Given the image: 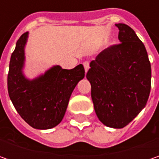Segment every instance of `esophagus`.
<instances>
[{"instance_id":"1","label":"esophagus","mask_w":159,"mask_h":159,"mask_svg":"<svg viewBox=\"0 0 159 159\" xmlns=\"http://www.w3.org/2000/svg\"><path fill=\"white\" fill-rule=\"evenodd\" d=\"M83 65H84L85 70H86V72H87L89 69V61H85V62L83 63Z\"/></svg>"}]
</instances>
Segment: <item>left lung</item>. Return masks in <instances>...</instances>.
I'll return each instance as SVG.
<instances>
[{"instance_id": "8db88e82", "label": "left lung", "mask_w": 159, "mask_h": 159, "mask_svg": "<svg viewBox=\"0 0 159 159\" xmlns=\"http://www.w3.org/2000/svg\"><path fill=\"white\" fill-rule=\"evenodd\" d=\"M116 26L120 43L105 48L90 63L87 79L99 120L109 127L123 128L147 103L151 67L134 31L125 24Z\"/></svg>"}]
</instances>
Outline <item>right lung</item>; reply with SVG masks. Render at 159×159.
<instances>
[{
    "label": "right lung",
    "instance_id": "obj_1",
    "mask_svg": "<svg viewBox=\"0 0 159 159\" xmlns=\"http://www.w3.org/2000/svg\"><path fill=\"white\" fill-rule=\"evenodd\" d=\"M28 33L16 41L8 73V92L21 118L36 129H49L64 118L70 95L78 82L85 76L82 64L66 70L54 66L42 76L29 80L22 73L24 48Z\"/></svg>",
    "mask_w": 159,
    "mask_h": 159
}]
</instances>
